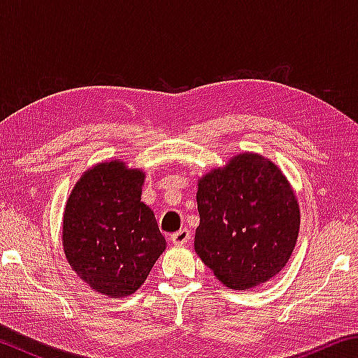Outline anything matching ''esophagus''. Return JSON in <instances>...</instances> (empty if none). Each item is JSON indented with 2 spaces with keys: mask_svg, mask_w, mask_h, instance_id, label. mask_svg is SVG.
<instances>
[{
  "mask_svg": "<svg viewBox=\"0 0 358 358\" xmlns=\"http://www.w3.org/2000/svg\"><path fill=\"white\" fill-rule=\"evenodd\" d=\"M189 238H191V232L187 229H180L178 232H175L172 237H171L172 243L173 245H178V246L186 245L187 241H189Z\"/></svg>",
  "mask_w": 358,
  "mask_h": 358,
  "instance_id": "34e87169",
  "label": "esophagus"
}]
</instances>
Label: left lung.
<instances>
[{
    "mask_svg": "<svg viewBox=\"0 0 358 358\" xmlns=\"http://www.w3.org/2000/svg\"><path fill=\"white\" fill-rule=\"evenodd\" d=\"M197 210L194 248L227 287L259 286L287 264L300 211L289 181L271 161L243 153L207 173L199 181Z\"/></svg>",
    "mask_w": 358,
    "mask_h": 358,
    "instance_id": "left-lung-1",
    "label": "left lung"
}]
</instances>
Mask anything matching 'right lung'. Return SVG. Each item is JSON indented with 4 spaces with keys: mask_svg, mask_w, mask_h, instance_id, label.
Wrapping results in <instances>:
<instances>
[{
    "mask_svg": "<svg viewBox=\"0 0 358 358\" xmlns=\"http://www.w3.org/2000/svg\"><path fill=\"white\" fill-rule=\"evenodd\" d=\"M143 180L124 162H104L83 173L66 203V259L90 287L112 299L134 294L166 250L153 211L141 202Z\"/></svg>",
    "mask_w": 358,
    "mask_h": 358,
    "instance_id": "1",
    "label": "right lung"
}]
</instances>
